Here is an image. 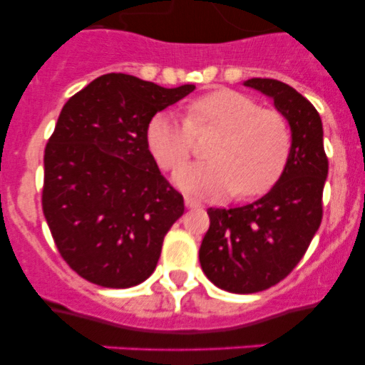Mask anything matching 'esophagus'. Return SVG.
Instances as JSON below:
<instances>
[{"mask_svg":"<svg viewBox=\"0 0 365 365\" xmlns=\"http://www.w3.org/2000/svg\"><path fill=\"white\" fill-rule=\"evenodd\" d=\"M203 203L200 202V200L192 198V196H185V207L187 209H198V207H202Z\"/></svg>","mask_w":365,"mask_h":365,"instance_id":"34e87169","label":"esophagus"}]
</instances>
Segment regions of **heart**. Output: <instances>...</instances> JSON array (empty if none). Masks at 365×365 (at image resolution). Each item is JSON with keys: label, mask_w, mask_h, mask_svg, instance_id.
Masks as SVG:
<instances>
[{"label": "heart", "mask_w": 365, "mask_h": 365, "mask_svg": "<svg viewBox=\"0 0 365 365\" xmlns=\"http://www.w3.org/2000/svg\"><path fill=\"white\" fill-rule=\"evenodd\" d=\"M216 128L210 160L187 164L175 175L183 190L205 198L234 192L237 198L270 189L292 151V129L281 111L234 90H220L194 101L185 117L158 113L148 125V144L163 169L178 167L192 154L193 133Z\"/></svg>", "instance_id": "1"}]
</instances>
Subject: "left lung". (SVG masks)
Instances as JSON below:
<instances>
[{
  "label": "left lung",
  "mask_w": 365,
  "mask_h": 365,
  "mask_svg": "<svg viewBox=\"0 0 365 365\" xmlns=\"http://www.w3.org/2000/svg\"><path fill=\"white\" fill-rule=\"evenodd\" d=\"M245 86L274 98L292 129V151L279 182L248 205L207 210L210 227L200 247L207 277L232 294L263 292L290 274L322 221L328 156L322 120L308 98L275 79Z\"/></svg>",
  "instance_id": "1"
}]
</instances>
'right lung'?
Wrapping results in <instances>:
<instances>
[{
  "mask_svg": "<svg viewBox=\"0 0 365 365\" xmlns=\"http://www.w3.org/2000/svg\"><path fill=\"white\" fill-rule=\"evenodd\" d=\"M192 90L106 73L61 110L44 149L43 212L61 257L86 281L129 288L155 272L185 205L149 151L148 125Z\"/></svg>",
  "mask_w": 365,
  "mask_h": 365,
  "instance_id": "add662e5",
  "label": "right lung"
}]
</instances>
